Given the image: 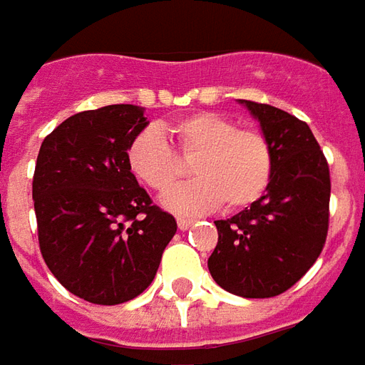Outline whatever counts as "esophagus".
<instances>
[{
  "label": "esophagus",
  "mask_w": 365,
  "mask_h": 365,
  "mask_svg": "<svg viewBox=\"0 0 365 365\" xmlns=\"http://www.w3.org/2000/svg\"><path fill=\"white\" fill-rule=\"evenodd\" d=\"M192 224H195V222H192L190 218H177L178 230H188L190 226H192Z\"/></svg>",
  "instance_id": "esophagus-1"
}]
</instances>
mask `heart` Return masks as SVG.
Returning a JSON list of instances; mask_svg holds the SVG:
<instances>
[{
	"label": "heart",
	"mask_w": 365,
	"mask_h": 365,
	"mask_svg": "<svg viewBox=\"0 0 365 365\" xmlns=\"http://www.w3.org/2000/svg\"><path fill=\"white\" fill-rule=\"evenodd\" d=\"M178 149L196 155V178L170 188L163 208L175 214H204L226 202L230 210L257 202L273 177V147L259 129L237 128L218 112H195L165 125ZM129 170L157 192L167 190L178 175L177 155L161 129H141L128 147Z\"/></svg>",
	"instance_id": "1"
}]
</instances>
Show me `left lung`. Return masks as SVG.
<instances>
[{
  "label": "left lung",
  "mask_w": 365,
  "mask_h": 365,
  "mask_svg": "<svg viewBox=\"0 0 365 365\" xmlns=\"http://www.w3.org/2000/svg\"><path fill=\"white\" fill-rule=\"evenodd\" d=\"M259 121L273 147L265 195L228 220H216L218 245L208 259L212 279L228 293L269 299L311 269L328 232L330 173L311 128L267 104L237 100Z\"/></svg>",
  "instance_id": "obj_1"
}]
</instances>
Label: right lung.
Returning a JSON list of instances; mask_svg holds the SVG:
<instances>
[{
	"label": "right lung",
	"mask_w": 365,
	"mask_h": 365,
	"mask_svg": "<svg viewBox=\"0 0 365 365\" xmlns=\"http://www.w3.org/2000/svg\"><path fill=\"white\" fill-rule=\"evenodd\" d=\"M143 112L113 104L74 113L45 137L35 165L43 259L64 289L94 304L143 293L177 232L129 170V143L149 123Z\"/></svg>",
	"instance_id": "1"
}]
</instances>
